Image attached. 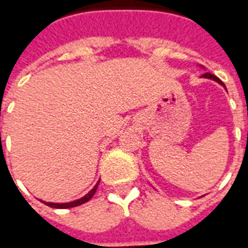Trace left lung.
<instances>
[{"label":"left lung","mask_w":248,"mask_h":248,"mask_svg":"<svg viewBox=\"0 0 248 248\" xmlns=\"http://www.w3.org/2000/svg\"><path fill=\"white\" fill-rule=\"evenodd\" d=\"M203 78H212V80H215V81H217L218 84H221V85H224V84H222V81H221V80H220V78H218L217 76H215V75L210 74V72H207V74H204V75H203ZM224 86H225V85H224Z\"/></svg>","instance_id":"obj_1"}]
</instances>
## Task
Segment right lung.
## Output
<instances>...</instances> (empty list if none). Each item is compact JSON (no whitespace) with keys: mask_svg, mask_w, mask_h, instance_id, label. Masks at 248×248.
Listing matches in <instances>:
<instances>
[{"mask_svg":"<svg viewBox=\"0 0 248 248\" xmlns=\"http://www.w3.org/2000/svg\"><path fill=\"white\" fill-rule=\"evenodd\" d=\"M99 184V182H98ZM98 184L95 186H94L93 189L90 190L89 193L86 194L85 197L81 198V199H78V201H75V202H71V203H45L46 206L49 207H53V208H71V207H78V206H81V204H84V203H86L88 201H90L92 199V197L94 195V193L97 191V187H98Z\"/></svg>","mask_w":248,"mask_h":248,"instance_id":"right-lung-1","label":"right lung"}]
</instances>
